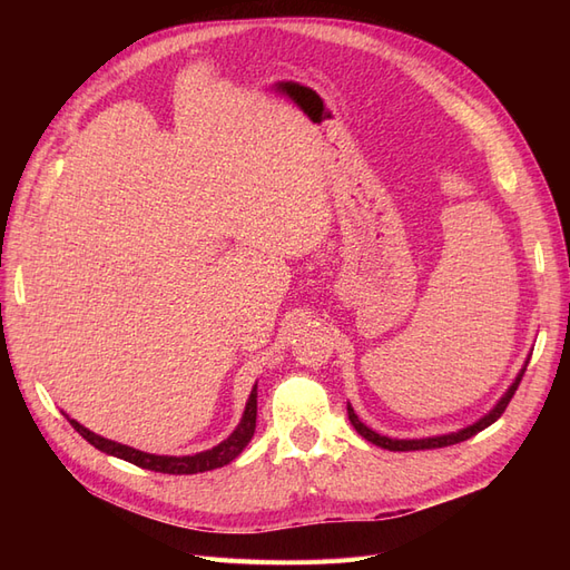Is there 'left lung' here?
Here are the masks:
<instances>
[{"instance_id":"obj_1","label":"left lung","mask_w":570,"mask_h":570,"mask_svg":"<svg viewBox=\"0 0 570 570\" xmlns=\"http://www.w3.org/2000/svg\"><path fill=\"white\" fill-rule=\"evenodd\" d=\"M523 373H525V368L521 371V375H519V377H515V383L509 387V392L502 396V400H499V404H497V406H494V409L488 413L485 419H480L478 423H473V425H469V428H463V430H459V433H452V435L425 438V440H392V438H385V435H377V433H373L371 428H366L364 423H361L352 406H347V413H350V421H352V425L356 428V433H358L361 438H366L368 442H373V444H377V446H383V450H390V452L438 450V446H450V444H459V442H463V440H469V438L478 435L480 430H485L488 425H492V423H494L499 416H502V413H504V411H507V406H509V402H511V396L515 394V390H519V385H521V381H523Z\"/></svg>"}]
</instances>
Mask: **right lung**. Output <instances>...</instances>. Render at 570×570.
Returning <instances> with one entry per match:
<instances>
[{"label": "right lung", "mask_w": 570, "mask_h": 570, "mask_svg": "<svg viewBox=\"0 0 570 570\" xmlns=\"http://www.w3.org/2000/svg\"><path fill=\"white\" fill-rule=\"evenodd\" d=\"M71 425L78 430V433L88 440L92 446H97L99 452L118 456L124 461H130L140 469H149L157 473H168V475H193V473H204V471H214L220 469V465L230 463L235 456H239V452L245 450L247 442L254 435L256 428V387L249 394V402L245 409V416L239 421V425L233 430V435L228 440H223L218 446L209 452H199L195 456H157V454H147L140 450H132V446L111 442L107 438H99L95 433H90L88 428H82L78 421H71Z\"/></svg>", "instance_id": "right-lung-1"}]
</instances>
